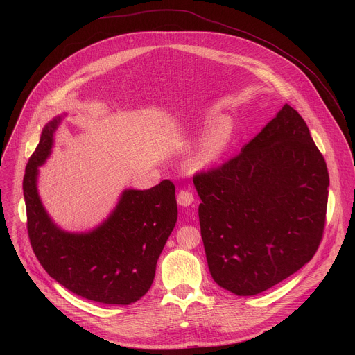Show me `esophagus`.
<instances>
[{
    "instance_id": "1",
    "label": "esophagus",
    "mask_w": 355,
    "mask_h": 355,
    "mask_svg": "<svg viewBox=\"0 0 355 355\" xmlns=\"http://www.w3.org/2000/svg\"><path fill=\"white\" fill-rule=\"evenodd\" d=\"M177 202L181 207H189L193 202V195L188 189H181L177 195Z\"/></svg>"
}]
</instances>
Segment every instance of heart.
Instances as JSON below:
<instances>
[{
	"instance_id": "obj_1",
	"label": "heart",
	"mask_w": 355,
	"mask_h": 355,
	"mask_svg": "<svg viewBox=\"0 0 355 355\" xmlns=\"http://www.w3.org/2000/svg\"><path fill=\"white\" fill-rule=\"evenodd\" d=\"M232 133L233 128L229 121H222L216 123L214 128H211L207 132V135L202 137L198 153L193 159V167L199 170L215 164L227 148L232 139Z\"/></svg>"
}]
</instances>
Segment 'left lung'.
I'll list each match as a JSON object with an SVG mask.
<instances>
[{
    "label": "left lung",
    "instance_id": "8db88e82",
    "mask_svg": "<svg viewBox=\"0 0 355 355\" xmlns=\"http://www.w3.org/2000/svg\"><path fill=\"white\" fill-rule=\"evenodd\" d=\"M212 278L251 296L284 281L323 239L329 171L303 118L288 104L239 155L193 175Z\"/></svg>",
    "mask_w": 355,
    "mask_h": 355
}]
</instances>
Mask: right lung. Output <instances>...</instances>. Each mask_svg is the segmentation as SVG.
<instances>
[{
  "mask_svg": "<svg viewBox=\"0 0 355 355\" xmlns=\"http://www.w3.org/2000/svg\"><path fill=\"white\" fill-rule=\"evenodd\" d=\"M60 116L42 130L24 175L26 229L44 271L73 293L108 305H129L153 284L156 264L177 222L175 185L163 180L128 189L116 209L87 234L66 233L47 216L36 189L37 167L49 157Z\"/></svg>",
  "mask_w": 355,
  "mask_h": 355,
  "instance_id": "1",
  "label": "right lung"
}]
</instances>
